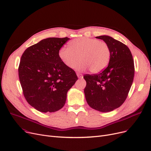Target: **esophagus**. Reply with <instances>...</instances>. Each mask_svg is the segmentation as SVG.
Instances as JSON below:
<instances>
[{
    "mask_svg": "<svg viewBox=\"0 0 151 151\" xmlns=\"http://www.w3.org/2000/svg\"><path fill=\"white\" fill-rule=\"evenodd\" d=\"M76 75H77L78 77L79 78H83V75H82V74H81V73H76Z\"/></svg>",
    "mask_w": 151,
    "mask_h": 151,
    "instance_id": "esophagus-1",
    "label": "esophagus"
}]
</instances>
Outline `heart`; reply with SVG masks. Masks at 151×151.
I'll return each mask as SVG.
<instances>
[{"instance_id":"b5f03b06","label":"heart","mask_w":151,"mask_h":151,"mask_svg":"<svg viewBox=\"0 0 151 151\" xmlns=\"http://www.w3.org/2000/svg\"><path fill=\"white\" fill-rule=\"evenodd\" d=\"M111 55L107 42L90 37L73 39L68 43V47H62L58 50V57L69 68H73L77 63L78 70L89 69L93 73H97L107 67Z\"/></svg>"}]
</instances>
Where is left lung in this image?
Returning a JSON list of instances; mask_svg holds the SVG:
<instances>
[{
	"mask_svg": "<svg viewBox=\"0 0 151 151\" xmlns=\"http://www.w3.org/2000/svg\"><path fill=\"white\" fill-rule=\"evenodd\" d=\"M109 45L111 55L108 66L97 74L84 75V92L89 106L107 112L120 107L125 101L134 75L133 56L125 44L108 36L96 37Z\"/></svg>",
	"mask_w": 151,
	"mask_h": 151,
	"instance_id": "1",
	"label": "left lung"
}]
</instances>
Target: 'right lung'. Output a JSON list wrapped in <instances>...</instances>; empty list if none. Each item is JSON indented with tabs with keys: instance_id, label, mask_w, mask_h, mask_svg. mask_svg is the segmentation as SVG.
Segmentation results:
<instances>
[{
	"instance_id": "1",
	"label": "right lung",
	"mask_w": 151,
	"mask_h": 151,
	"mask_svg": "<svg viewBox=\"0 0 151 151\" xmlns=\"http://www.w3.org/2000/svg\"><path fill=\"white\" fill-rule=\"evenodd\" d=\"M70 38L49 37L28 47L22 55L18 76L28 103L41 112L62 109L78 77L62 63L58 50Z\"/></svg>"
}]
</instances>
